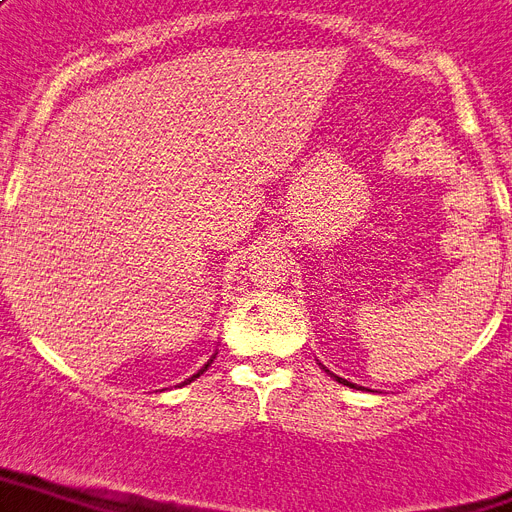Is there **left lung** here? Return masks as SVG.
I'll return each instance as SVG.
<instances>
[{
  "label": "left lung",
  "mask_w": 512,
  "mask_h": 512,
  "mask_svg": "<svg viewBox=\"0 0 512 512\" xmlns=\"http://www.w3.org/2000/svg\"><path fill=\"white\" fill-rule=\"evenodd\" d=\"M319 365H322V362H319ZM327 373H330V370H327ZM330 376H333V373H330ZM335 381H338V384H343V386H351V389H362V386H357V384H351V381H346V378H338V376H333Z\"/></svg>",
  "instance_id": "1"
}]
</instances>
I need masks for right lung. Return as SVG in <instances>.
<instances>
[{"label": "right lung", "mask_w": 512, "mask_h": 512, "mask_svg": "<svg viewBox=\"0 0 512 512\" xmlns=\"http://www.w3.org/2000/svg\"><path fill=\"white\" fill-rule=\"evenodd\" d=\"M212 362H214V357H212V360H209V362H206L204 368L198 370V373H193V376H190V378H185V381H182V384H179V386H185V384H190V381H195V378L201 376V373H204V370H209V365H212Z\"/></svg>", "instance_id": "obj_1"}]
</instances>
